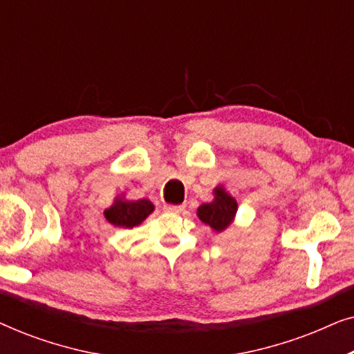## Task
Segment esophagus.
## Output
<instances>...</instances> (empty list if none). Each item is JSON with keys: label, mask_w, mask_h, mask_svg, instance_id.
Wrapping results in <instances>:
<instances>
[{"label": "esophagus", "mask_w": 354, "mask_h": 354, "mask_svg": "<svg viewBox=\"0 0 354 354\" xmlns=\"http://www.w3.org/2000/svg\"><path fill=\"white\" fill-rule=\"evenodd\" d=\"M164 209H166L167 212H174V214H178V212L185 211V206H183V205H178V206H174V205H166V206H164Z\"/></svg>", "instance_id": "1"}]
</instances>
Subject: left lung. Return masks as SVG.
<instances>
[{"label":"left lung","instance_id":"obj_1","mask_svg":"<svg viewBox=\"0 0 354 354\" xmlns=\"http://www.w3.org/2000/svg\"><path fill=\"white\" fill-rule=\"evenodd\" d=\"M212 193H214V200L198 207L196 214L203 224L209 225L212 230L221 234L229 229L232 222L235 221L239 205H236L235 198L222 185H217Z\"/></svg>","mask_w":354,"mask_h":354}]
</instances>
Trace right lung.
Returning a JSON list of instances; mask_svg holds the SVG:
<instances>
[{
    "label": "right lung",
    "instance_id": "obj_1",
    "mask_svg": "<svg viewBox=\"0 0 354 354\" xmlns=\"http://www.w3.org/2000/svg\"><path fill=\"white\" fill-rule=\"evenodd\" d=\"M154 211V205L149 200H127L124 195L114 198L113 205L104 209V217L109 224L122 229H132L142 224Z\"/></svg>",
    "mask_w": 354,
    "mask_h": 354
}]
</instances>
